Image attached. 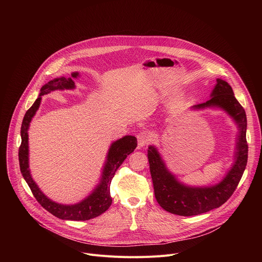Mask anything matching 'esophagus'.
I'll use <instances>...</instances> for the list:
<instances>
[{
	"mask_svg": "<svg viewBox=\"0 0 262 262\" xmlns=\"http://www.w3.org/2000/svg\"><path fill=\"white\" fill-rule=\"evenodd\" d=\"M137 139H138V146L139 147H143L145 145H148L149 143L151 142V135L149 134L146 130H141L138 135H137Z\"/></svg>",
	"mask_w": 262,
	"mask_h": 262,
	"instance_id": "esophagus-1",
	"label": "esophagus"
}]
</instances>
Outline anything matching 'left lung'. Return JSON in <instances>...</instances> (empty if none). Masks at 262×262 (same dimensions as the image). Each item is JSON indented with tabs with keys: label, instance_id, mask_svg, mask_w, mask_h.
Returning a JSON list of instances; mask_svg holds the SVG:
<instances>
[{
	"label": "left lung",
	"instance_id": "left-lung-1",
	"mask_svg": "<svg viewBox=\"0 0 262 262\" xmlns=\"http://www.w3.org/2000/svg\"><path fill=\"white\" fill-rule=\"evenodd\" d=\"M210 96L211 98L206 102L199 103L193 107H221L227 112L239 127L235 162L226 177L220 183L204 188H194L180 183L169 172L157 148L155 146L148 147L149 168H150L157 201L165 210L173 214L191 216L220 207L234 193L247 166V116L244 107L235 98L231 86L221 79L216 80Z\"/></svg>",
	"mask_w": 262,
	"mask_h": 262
}]
</instances>
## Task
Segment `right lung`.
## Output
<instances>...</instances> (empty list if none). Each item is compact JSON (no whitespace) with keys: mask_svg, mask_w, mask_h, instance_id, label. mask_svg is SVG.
I'll return each mask as SVG.
<instances>
[{"mask_svg":"<svg viewBox=\"0 0 262 262\" xmlns=\"http://www.w3.org/2000/svg\"><path fill=\"white\" fill-rule=\"evenodd\" d=\"M79 73L73 72L71 78H59L53 81H50L48 84L42 86L40 89V94L35 100L33 105L26 112L21 128V144L18 150V160L19 167L23 177L27 181L29 188L31 189L34 197L38 203L47 209L49 212L54 214L55 216L62 220H70V221H87L93 217H96L103 213L112 204V198L110 195V185L111 181L113 179L117 169L121 166L124 160L130 155L138 145L137 138L134 136H125L113 144L111 145L108 152L106 156V162L102 171V176L99 184L96 189L92 192L90 196L81 201L80 203L73 205H63L56 203L49 199L38 188V185L33 180L30 170H29V146H28V129L30 122L35 115L36 111L38 110L41 96L48 94L54 90H64V89H73L74 82L73 79L78 78Z\"/></svg>","mask_w":262,"mask_h":262,"instance_id":"1","label":"right lung"}]
</instances>
